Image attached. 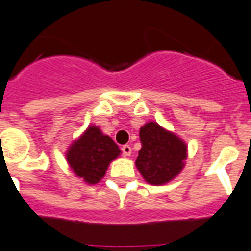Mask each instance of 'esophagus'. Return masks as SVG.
Returning <instances> with one entry per match:
<instances>
[{"instance_id":"34e87169","label":"esophagus","mask_w":251,"mask_h":251,"mask_svg":"<svg viewBox=\"0 0 251 251\" xmlns=\"http://www.w3.org/2000/svg\"><path fill=\"white\" fill-rule=\"evenodd\" d=\"M121 151H122V154L125 155V157H130V155H131V147H130V145L127 144L122 145Z\"/></svg>"}]
</instances>
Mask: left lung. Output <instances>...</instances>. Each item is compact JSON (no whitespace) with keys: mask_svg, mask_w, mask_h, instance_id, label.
Returning <instances> with one entry per match:
<instances>
[{"mask_svg":"<svg viewBox=\"0 0 251 251\" xmlns=\"http://www.w3.org/2000/svg\"><path fill=\"white\" fill-rule=\"evenodd\" d=\"M142 149L135 165L151 185L167 184L181 172L187 157V145L157 122H147L139 131Z\"/></svg>","mask_w":251,"mask_h":251,"instance_id":"left-lung-1","label":"left lung"}]
</instances>
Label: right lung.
<instances>
[{
	"label": "right lung",
	"instance_id": "add662e5",
	"mask_svg": "<svg viewBox=\"0 0 251 251\" xmlns=\"http://www.w3.org/2000/svg\"><path fill=\"white\" fill-rule=\"evenodd\" d=\"M121 151L112 139L104 135L98 126H89L77 140L69 147L66 161L77 177L94 185L106 174L108 165Z\"/></svg>",
	"mask_w": 251,
	"mask_h": 251
}]
</instances>
